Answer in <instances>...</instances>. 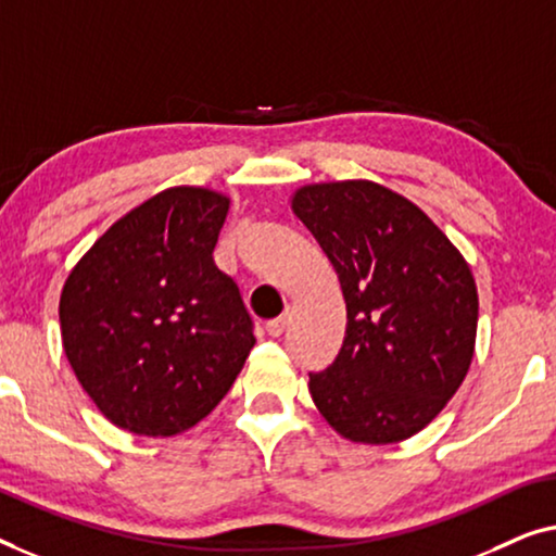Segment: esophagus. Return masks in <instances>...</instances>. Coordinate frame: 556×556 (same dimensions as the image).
<instances>
[{"label": "esophagus", "mask_w": 556, "mask_h": 556, "mask_svg": "<svg viewBox=\"0 0 556 556\" xmlns=\"http://www.w3.org/2000/svg\"><path fill=\"white\" fill-rule=\"evenodd\" d=\"M285 330H287V315L277 317V319H269V323H267V334H271V338H279V334Z\"/></svg>", "instance_id": "esophagus-1"}]
</instances>
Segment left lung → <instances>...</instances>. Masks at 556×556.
<instances>
[{"label": "left lung", "mask_w": 556, "mask_h": 556, "mask_svg": "<svg viewBox=\"0 0 556 556\" xmlns=\"http://www.w3.org/2000/svg\"><path fill=\"white\" fill-rule=\"evenodd\" d=\"M292 211L338 271L348 307L338 357L309 372L317 410L353 443L424 431L473 357L479 294L466 260L416 203L372 181L302 186Z\"/></svg>", "instance_id": "obj_1"}]
</instances>
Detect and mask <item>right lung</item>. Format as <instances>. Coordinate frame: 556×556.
I'll list each match as a JSON object with an SVG mask.
<instances>
[{
  "label": "right lung",
  "instance_id": "add662e5",
  "mask_svg": "<svg viewBox=\"0 0 556 556\" xmlns=\"http://www.w3.org/2000/svg\"><path fill=\"white\" fill-rule=\"evenodd\" d=\"M229 197L174 186L118 218L60 294L62 348L123 431H189L222 403L254 348L239 287L214 264Z\"/></svg>",
  "mask_w": 556,
  "mask_h": 556
}]
</instances>
